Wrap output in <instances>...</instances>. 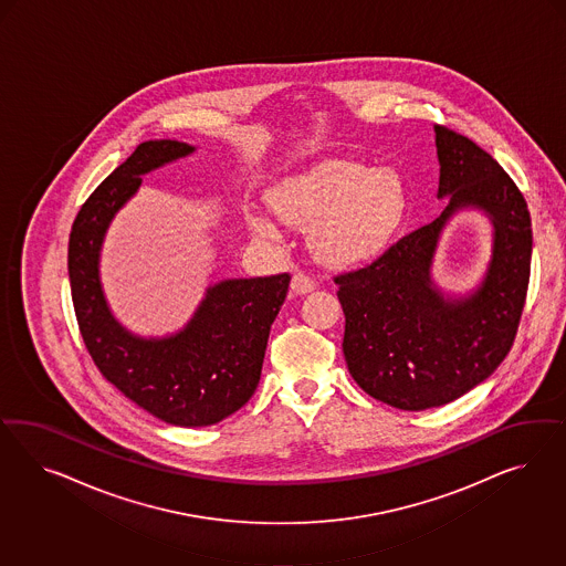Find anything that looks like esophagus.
Wrapping results in <instances>:
<instances>
[{"label":"esophagus","instance_id":"obj_1","mask_svg":"<svg viewBox=\"0 0 566 566\" xmlns=\"http://www.w3.org/2000/svg\"><path fill=\"white\" fill-rule=\"evenodd\" d=\"M315 280L311 277V275L305 274V272H296V274L292 275L291 282V291L294 294H307V292L315 291Z\"/></svg>","mask_w":566,"mask_h":566}]
</instances>
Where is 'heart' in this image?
<instances>
[{"mask_svg":"<svg viewBox=\"0 0 566 566\" xmlns=\"http://www.w3.org/2000/svg\"><path fill=\"white\" fill-rule=\"evenodd\" d=\"M275 213L291 226L311 228V247L327 265H359L384 253L405 213V190L392 171L350 161H324L270 190ZM253 232L277 239V226L251 213Z\"/></svg>","mask_w":566,"mask_h":566,"instance_id":"b5f03b06","label":"heart"}]
</instances>
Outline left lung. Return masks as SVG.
<instances>
[{
	"label": "left lung",
	"mask_w": 566,
	"mask_h": 566,
	"mask_svg": "<svg viewBox=\"0 0 566 566\" xmlns=\"http://www.w3.org/2000/svg\"><path fill=\"white\" fill-rule=\"evenodd\" d=\"M433 133L444 211L371 265L334 277L350 376L402 411L448 405L496 371L513 346L532 268V218L511 176L471 138L444 126ZM469 208L493 222V255L473 292L448 295L430 265L447 222Z\"/></svg>",
	"instance_id": "left-lung-1"
}]
</instances>
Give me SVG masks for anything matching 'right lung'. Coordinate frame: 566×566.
I'll return each mask as SVG.
<instances>
[{"label":"right lung","mask_w":566,"mask_h":566,"mask_svg":"<svg viewBox=\"0 0 566 566\" xmlns=\"http://www.w3.org/2000/svg\"><path fill=\"white\" fill-rule=\"evenodd\" d=\"M195 154L189 143H140L81 207L72 223V303L88 355L122 395L178 428H206L239 411L258 390L265 346L291 275L230 277L211 284L187 326L145 338L114 317L99 275L103 239L143 176Z\"/></svg>","instance_id":"add662e5"}]
</instances>
